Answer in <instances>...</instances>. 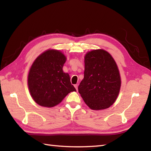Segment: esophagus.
Here are the masks:
<instances>
[{
	"mask_svg": "<svg viewBox=\"0 0 151 151\" xmlns=\"http://www.w3.org/2000/svg\"><path fill=\"white\" fill-rule=\"evenodd\" d=\"M75 88H76V91H78V84H75Z\"/></svg>",
	"mask_w": 151,
	"mask_h": 151,
	"instance_id": "34e87169",
	"label": "esophagus"
}]
</instances>
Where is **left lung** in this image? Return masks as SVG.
<instances>
[{
  "label": "left lung",
  "instance_id": "8db88e82",
  "mask_svg": "<svg viewBox=\"0 0 151 151\" xmlns=\"http://www.w3.org/2000/svg\"><path fill=\"white\" fill-rule=\"evenodd\" d=\"M84 77L78 92L88 106L93 110H104L116 101L121 80L117 63L107 51H89L84 57Z\"/></svg>",
  "mask_w": 151,
  "mask_h": 151
}]
</instances>
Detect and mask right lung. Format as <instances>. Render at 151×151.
I'll list each match as a JSON object with an SVG mask.
<instances>
[{"label": "right lung", "mask_w": 151, "mask_h": 151, "mask_svg": "<svg viewBox=\"0 0 151 151\" xmlns=\"http://www.w3.org/2000/svg\"><path fill=\"white\" fill-rule=\"evenodd\" d=\"M66 56L62 51L49 49L34 60L28 72V86L37 104L52 108L60 104L70 92L76 91L63 67Z\"/></svg>", "instance_id": "add662e5"}]
</instances>
